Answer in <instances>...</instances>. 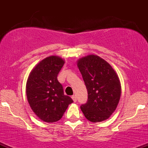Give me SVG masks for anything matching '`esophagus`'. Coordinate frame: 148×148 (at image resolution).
<instances>
[{"instance_id":"esophagus-1","label":"esophagus","mask_w":148,"mask_h":148,"mask_svg":"<svg viewBox=\"0 0 148 148\" xmlns=\"http://www.w3.org/2000/svg\"><path fill=\"white\" fill-rule=\"evenodd\" d=\"M72 98L73 101H74V102H76V101H77V99H76V97L75 95H73V96L72 97Z\"/></svg>"}]
</instances>
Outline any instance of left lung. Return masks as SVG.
<instances>
[{
    "label": "left lung",
    "mask_w": 148,
    "mask_h": 148,
    "mask_svg": "<svg viewBox=\"0 0 148 148\" xmlns=\"http://www.w3.org/2000/svg\"><path fill=\"white\" fill-rule=\"evenodd\" d=\"M77 66L88 95L81 111L92 123L107 120L116 109L121 95L118 74L108 62L94 54L80 58Z\"/></svg>",
    "instance_id": "obj_1"
}]
</instances>
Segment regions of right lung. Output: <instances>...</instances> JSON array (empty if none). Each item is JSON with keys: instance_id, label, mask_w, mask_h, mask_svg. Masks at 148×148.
<instances>
[{"instance_id": "obj_1", "label": "right lung", "mask_w": 148, "mask_h": 148, "mask_svg": "<svg viewBox=\"0 0 148 148\" xmlns=\"http://www.w3.org/2000/svg\"><path fill=\"white\" fill-rule=\"evenodd\" d=\"M64 64L58 56H51L40 61L32 69L26 82V96L35 114L46 123L60 120L69 104L70 97L64 95L62 85L57 79Z\"/></svg>"}]
</instances>
